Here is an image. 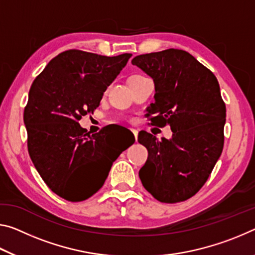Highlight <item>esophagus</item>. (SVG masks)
<instances>
[{
    "instance_id": "1",
    "label": "esophagus",
    "mask_w": 255,
    "mask_h": 255,
    "mask_svg": "<svg viewBox=\"0 0 255 255\" xmlns=\"http://www.w3.org/2000/svg\"><path fill=\"white\" fill-rule=\"evenodd\" d=\"M131 131H132V134H134V136H135V139L137 140V136H138V131H137L136 129H131Z\"/></svg>"
}]
</instances>
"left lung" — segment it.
Returning <instances> with one entry per match:
<instances>
[{
	"instance_id": "8db88e82",
	"label": "left lung",
	"mask_w": 255,
	"mask_h": 255,
	"mask_svg": "<svg viewBox=\"0 0 255 255\" xmlns=\"http://www.w3.org/2000/svg\"><path fill=\"white\" fill-rule=\"evenodd\" d=\"M154 82L155 102L146 109L152 125L172 130L159 140L146 131L138 142L148 151L139 178L157 201L189 199L208 180L224 148L226 106L216 76L188 52L169 48L131 60Z\"/></svg>"
}]
</instances>
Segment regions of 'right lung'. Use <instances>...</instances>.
I'll use <instances>...</instances> for the list:
<instances>
[{
    "label": "right lung",
    "instance_id": "1",
    "mask_svg": "<svg viewBox=\"0 0 255 255\" xmlns=\"http://www.w3.org/2000/svg\"><path fill=\"white\" fill-rule=\"evenodd\" d=\"M130 56L62 52L31 85L23 111L28 152L42 179L64 200L80 202L98 192L112 163L134 143L113 146L106 129L90 135L79 125L100 106Z\"/></svg>",
    "mask_w": 255,
    "mask_h": 255
}]
</instances>
